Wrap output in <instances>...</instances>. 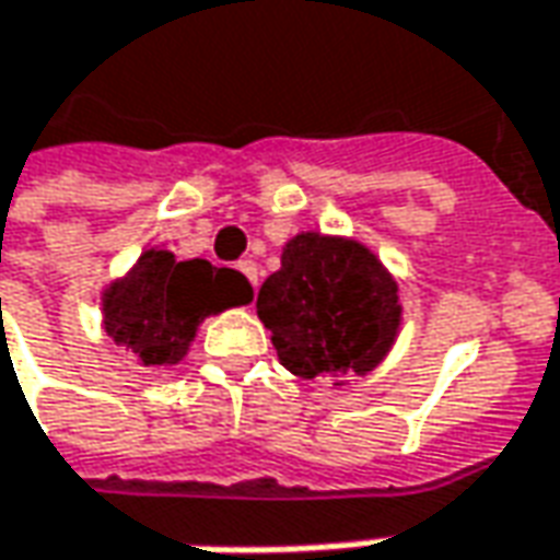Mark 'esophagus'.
I'll use <instances>...</instances> for the list:
<instances>
[{"label": "esophagus", "mask_w": 560, "mask_h": 560, "mask_svg": "<svg viewBox=\"0 0 560 560\" xmlns=\"http://www.w3.org/2000/svg\"><path fill=\"white\" fill-rule=\"evenodd\" d=\"M236 268H240V271L246 273V280H249V283H253V289L258 287V265H255L253 258H243V261H240V265H236Z\"/></svg>", "instance_id": "obj_1"}]
</instances>
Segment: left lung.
Listing matches in <instances>:
<instances>
[{
  "mask_svg": "<svg viewBox=\"0 0 560 560\" xmlns=\"http://www.w3.org/2000/svg\"><path fill=\"white\" fill-rule=\"evenodd\" d=\"M258 317L292 376H366L400 329L397 283L358 240L305 231L258 289Z\"/></svg>",
  "mask_w": 560,
  "mask_h": 560,
  "instance_id": "1",
  "label": "left lung"
}]
</instances>
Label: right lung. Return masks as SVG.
<instances>
[{
    "label": "right lung",
    "mask_w": 560,
    "mask_h": 560,
    "mask_svg": "<svg viewBox=\"0 0 560 560\" xmlns=\"http://www.w3.org/2000/svg\"><path fill=\"white\" fill-rule=\"evenodd\" d=\"M249 302L253 287L234 268H212L206 258L175 261L166 249H148L122 280L104 289V329L141 366H172L209 314Z\"/></svg>",
    "instance_id": "1"
}]
</instances>
